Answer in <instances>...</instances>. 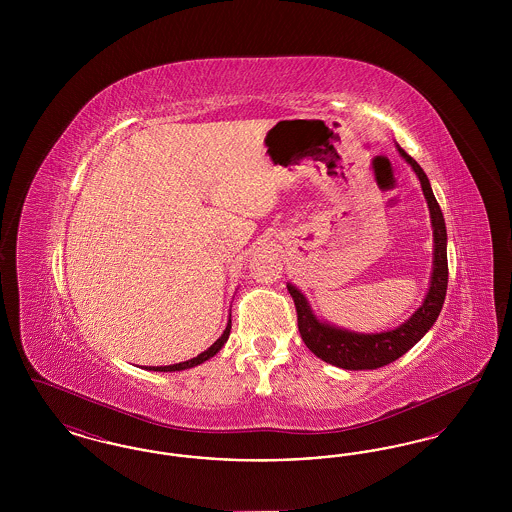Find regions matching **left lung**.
Wrapping results in <instances>:
<instances>
[{"mask_svg": "<svg viewBox=\"0 0 512 512\" xmlns=\"http://www.w3.org/2000/svg\"><path fill=\"white\" fill-rule=\"evenodd\" d=\"M397 151L413 167V171L420 180L422 192L428 201L432 228H434V267H432L430 290L426 293L422 305L414 311L413 317L405 320L395 330L380 332V334H359V332L343 330L318 320L305 295L293 284H288V292L293 297L295 311H297L299 334L305 341V345L324 363L340 366L345 370H374L380 366L390 365L395 359L405 355L414 343L422 340V336L434 326L445 301L447 276H449L445 220L441 215L434 192L430 188V180L426 172L420 169V165L405 149L397 146Z\"/></svg>", "mask_w": 512, "mask_h": 512, "instance_id": "obj_1", "label": "left lung"}]
</instances>
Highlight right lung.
<instances>
[{
	"instance_id": "obj_1",
	"label": "right lung",
	"mask_w": 512,
	"mask_h": 512,
	"mask_svg": "<svg viewBox=\"0 0 512 512\" xmlns=\"http://www.w3.org/2000/svg\"><path fill=\"white\" fill-rule=\"evenodd\" d=\"M230 328H232V320H228V324H226V330L222 332V336H220L219 340L215 341V343H213L209 349H205L203 353H199V355L194 357V359H190V361H184V363H176V365L149 366V370H157V372H174V370H186V368H192V366L201 365V363L209 361L211 357H215V355L219 353L220 349H222V345H224L226 340H228V336H230Z\"/></svg>"
}]
</instances>
